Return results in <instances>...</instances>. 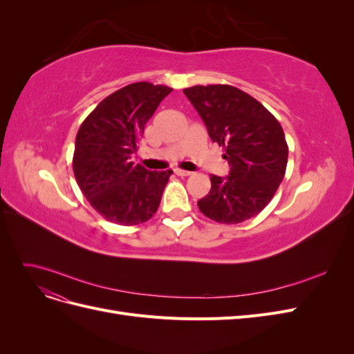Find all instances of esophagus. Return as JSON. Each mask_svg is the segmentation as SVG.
<instances>
[{"label":"esophagus","mask_w":354,"mask_h":354,"mask_svg":"<svg viewBox=\"0 0 354 354\" xmlns=\"http://www.w3.org/2000/svg\"><path fill=\"white\" fill-rule=\"evenodd\" d=\"M176 174H177L178 177H187V176H190L192 173H190V171H186V169H180V168H177V169H176Z\"/></svg>","instance_id":"esophagus-1"}]
</instances>
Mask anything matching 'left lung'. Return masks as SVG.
I'll use <instances>...</instances> for the list:
<instances>
[{
	"mask_svg": "<svg viewBox=\"0 0 354 354\" xmlns=\"http://www.w3.org/2000/svg\"><path fill=\"white\" fill-rule=\"evenodd\" d=\"M183 93L230 165L226 178L211 176L209 194L198 201L201 212L223 224L252 218L272 201L286 171L288 145L279 121L232 85H195Z\"/></svg>",
	"mask_w": 354,
	"mask_h": 354,
	"instance_id": "8db88e82",
	"label": "left lung"
}]
</instances>
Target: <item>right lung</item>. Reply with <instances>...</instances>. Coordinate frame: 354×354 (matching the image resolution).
Listing matches in <instances>:
<instances>
[{
    "label": "right lung",
    "mask_w": 354,
    "mask_h": 354,
    "mask_svg": "<svg viewBox=\"0 0 354 354\" xmlns=\"http://www.w3.org/2000/svg\"><path fill=\"white\" fill-rule=\"evenodd\" d=\"M173 91L167 85L134 82L103 99L81 124L73 152V174L100 216L122 226L153 217L173 171L134 164L145 125Z\"/></svg>",
    "instance_id": "right-lung-1"
}]
</instances>
